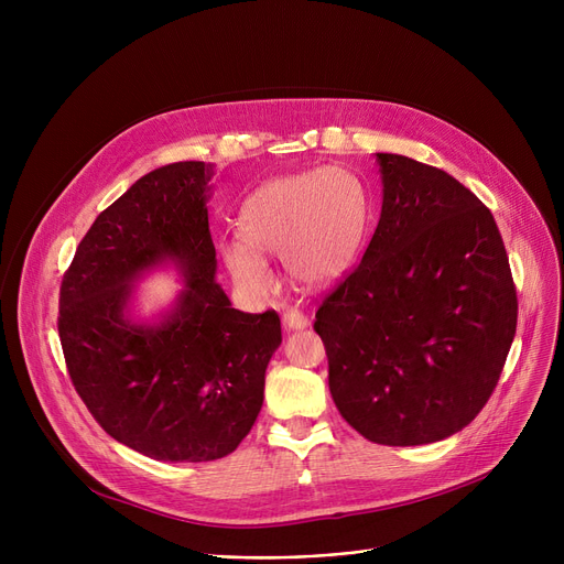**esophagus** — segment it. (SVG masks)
<instances>
[{
  "label": "esophagus",
  "mask_w": 564,
  "mask_h": 564,
  "mask_svg": "<svg viewBox=\"0 0 564 564\" xmlns=\"http://www.w3.org/2000/svg\"><path fill=\"white\" fill-rule=\"evenodd\" d=\"M283 324H285L288 329H306L308 327V317L302 311H297V308H288L283 313Z\"/></svg>",
  "instance_id": "1"
}]
</instances>
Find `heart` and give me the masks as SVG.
<instances>
[{"label": "heart", "mask_w": 564, "mask_h": 564, "mask_svg": "<svg viewBox=\"0 0 564 564\" xmlns=\"http://www.w3.org/2000/svg\"><path fill=\"white\" fill-rule=\"evenodd\" d=\"M366 226L368 196L357 177L343 169H313L260 185L237 219L242 242H221L219 253L251 297L274 285L264 256H281L297 285L324 288L357 262Z\"/></svg>", "instance_id": "obj_1"}]
</instances>
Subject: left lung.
I'll use <instances>...</instances> for the list:
<instances>
[{"instance_id":"obj_1","label":"left lung","mask_w":564,"mask_h":564,"mask_svg":"<svg viewBox=\"0 0 564 564\" xmlns=\"http://www.w3.org/2000/svg\"><path fill=\"white\" fill-rule=\"evenodd\" d=\"M377 162L379 224L313 329L340 416L381 446H421L466 427L491 398L517 334V288L476 194L404 155Z\"/></svg>"}]
</instances>
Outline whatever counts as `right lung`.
<instances>
[{
	"label": "right lung",
	"mask_w": 564,
	"mask_h": 564,
	"mask_svg": "<svg viewBox=\"0 0 564 564\" xmlns=\"http://www.w3.org/2000/svg\"><path fill=\"white\" fill-rule=\"evenodd\" d=\"M213 175V164L173 162L139 177L82 237L58 290L77 395L109 436L160 462H213L240 446L281 345L276 311H237L215 283ZM162 259L182 267L186 290L160 325H134L129 285Z\"/></svg>",
	"instance_id": "right-lung-1"
}]
</instances>
